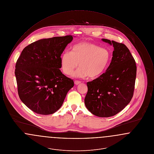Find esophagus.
<instances>
[{
  "mask_svg": "<svg viewBox=\"0 0 154 154\" xmlns=\"http://www.w3.org/2000/svg\"><path fill=\"white\" fill-rule=\"evenodd\" d=\"M81 82L80 81H74V84H75V85H79V84H80Z\"/></svg>",
  "mask_w": 154,
  "mask_h": 154,
  "instance_id": "esophagus-1",
  "label": "esophagus"
}]
</instances>
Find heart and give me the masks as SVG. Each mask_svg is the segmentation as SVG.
I'll use <instances>...</instances> for the list:
<instances>
[{"label":"heart","mask_w":154,"mask_h":154,"mask_svg":"<svg viewBox=\"0 0 154 154\" xmlns=\"http://www.w3.org/2000/svg\"><path fill=\"white\" fill-rule=\"evenodd\" d=\"M111 59V52L106 48L89 42L75 44L70 52H64L60 58L63 72L71 75L79 66L74 76L92 79L100 77L107 69Z\"/></svg>","instance_id":"1"}]
</instances>
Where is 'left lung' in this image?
<instances>
[{
  "mask_svg": "<svg viewBox=\"0 0 154 154\" xmlns=\"http://www.w3.org/2000/svg\"><path fill=\"white\" fill-rule=\"evenodd\" d=\"M114 51L106 72L88 82L84 99L86 107L99 117L114 116L129 103L133 95L137 67L135 60L124 44L102 38Z\"/></svg>",
  "mask_w": 154,
  "mask_h": 154,
  "instance_id": "left-lung-1",
  "label": "left lung"
}]
</instances>
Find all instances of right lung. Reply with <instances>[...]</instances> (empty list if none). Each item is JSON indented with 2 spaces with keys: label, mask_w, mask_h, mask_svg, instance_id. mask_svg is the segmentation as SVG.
Wrapping results in <instances>:
<instances>
[{
  "label": "right lung",
  "mask_w": 154,
  "mask_h": 154,
  "mask_svg": "<svg viewBox=\"0 0 154 154\" xmlns=\"http://www.w3.org/2000/svg\"><path fill=\"white\" fill-rule=\"evenodd\" d=\"M73 36L42 38L26 46L18 59L15 75L19 97L37 114L49 115L62 106L74 86L60 69V56Z\"/></svg>",
  "instance_id": "obj_1"
}]
</instances>
